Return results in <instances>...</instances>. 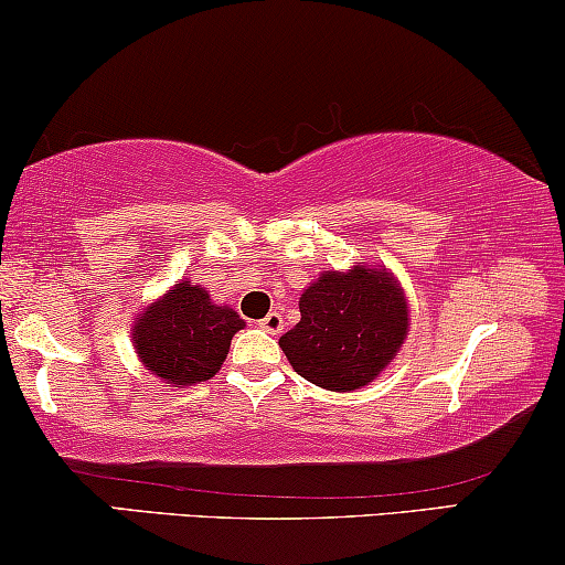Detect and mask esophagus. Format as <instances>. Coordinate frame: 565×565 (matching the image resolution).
Segmentation results:
<instances>
[{"mask_svg": "<svg viewBox=\"0 0 565 565\" xmlns=\"http://www.w3.org/2000/svg\"><path fill=\"white\" fill-rule=\"evenodd\" d=\"M259 327H262V330H267L269 335H277V332L282 330V315H277V311H269V315L259 322Z\"/></svg>", "mask_w": 565, "mask_h": 565, "instance_id": "1", "label": "esophagus"}]
</instances>
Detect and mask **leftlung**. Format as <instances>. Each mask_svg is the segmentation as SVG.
<instances>
[{"mask_svg": "<svg viewBox=\"0 0 565 565\" xmlns=\"http://www.w3.org/2000/svg\"><path fill=\"white\" fill-rule=\"evenodd\" d=\"M298 306L301 322L285 332L280 348L303 380L335 393L369 385L408 330L406 301L385 269L327 271Z\"/></svg>", "mask_w": 565, "mask_h": 565, "instance_id": "8db88e82", "label": "left lung"}]
</instances>
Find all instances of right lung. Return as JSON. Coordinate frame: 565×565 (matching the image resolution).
<instances>
[{"label": "right lung", "mask_w": 565, "mask_h": 565, "mask_svg": "<svg viewBox=\"0 0 565 565\" xmlns=\"http://www.w3.org/2000/svg\"><path fill=\"white\" fill-rule=\"evenodd\" d=\"M243 319L227 306H214L199 285L180 282L136 324V351L167 385L206 382L220 372L230 340Z\"/></svg>", "instance_id": "obj_1"}]
</instances>
